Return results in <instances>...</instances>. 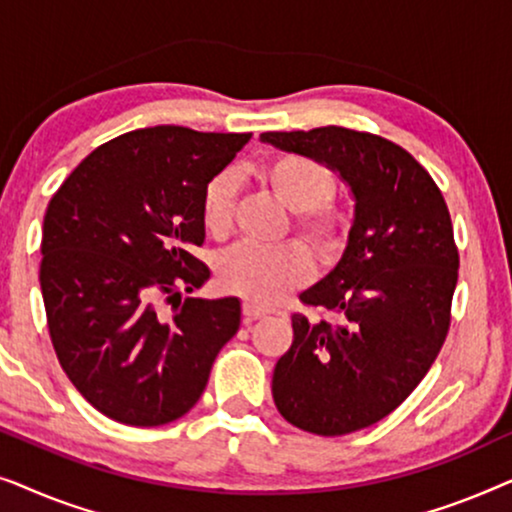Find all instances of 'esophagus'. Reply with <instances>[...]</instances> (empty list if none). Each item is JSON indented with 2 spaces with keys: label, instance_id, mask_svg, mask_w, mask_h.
<instances>
[{
  "label": "esophagus",
  "instance_id": "esophagus-1",
  "mask_svg": "<svg viewBox=\"0 0 512 512\" xmlns=\"http://www.w3.org/2000/svg\"><path fill=\"white\" fill-rule=\"evenodd\" d=\"M270 312L268 305H261V303H251V300H244L242 305V314H244V324H251V321L265 317V314Z\"/></svg>",
  "mask_w": 512,
  "mask_h": 512
}]
</instances>
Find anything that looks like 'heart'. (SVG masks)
<instances>
[{
    "instance_id": "b5f03b06",
    "label": "heart",
    "mask_w": 512,
    "mask_h": 512,
    "mask_svg": "<svg viewBox=\"0 0 512 512\" xmlns=\"http://www.w3.org/2000/svg\"><path fill=\"white\" fill-rule=\"evenodd\" d=\"M258 181L289 209L293 230L319 256H338L347 242L349 212L333 193V172L303 153H277L258 165ZM237 179L219 172L207 181L200 200L202 226L216 240L233 226ZM312 277V258L303 244L279 247L235 244L216 258V282L226 293L251 303H270Z\"/></svg>"
}]
</instances>
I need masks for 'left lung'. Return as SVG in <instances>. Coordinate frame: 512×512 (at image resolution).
I'll list each match as a JSON object with an SVG mask.
<instances>
[{
	"mask_svg": "<svg viewBox=\"0 0 512 512\" xmlns=\"http://www.w3.org/2000/svg\"><path fill=\"white\" fill-rule=\"evenodd\" d=\"M261 139L338 170L356 200L340 263L300 293L338 324L293 314V342L272 375L286 422L345 436L394 412L443 347L459 277L450 209L431 174L373 132L328 125Z\"/></svg>",
	"mask_w": 512,
	"mask_h": 512,
	"instance_id": "1",
	"label": "left lung"
}]
</instances>
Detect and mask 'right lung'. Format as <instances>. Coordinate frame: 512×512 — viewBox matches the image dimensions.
<instances>
[{
  "instance_id": "obj_1",
  "label": "right lung",
  "mask_w": 512,
  "mask_h": 512,
  "mask_svg": "<svg viewBox=\"0 0 512 512\" xmlns=\"http://www.w3.org/2000/svg\"><path fill=\"white\" fill-rule=\"evenodd\" d=\"M251 132L181 125L97 146L48 202L41 296L62 370L116 422L160 426L198 403L240 300L186 298L209 279L200 200ZM165 304H172L167 313Z\"/></svg>"
}]
</instances>
